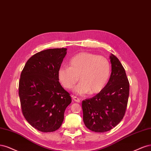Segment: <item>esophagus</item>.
I'll use <instances>...</instances> for the list:
<instances>
[{
    "label": "esophagus",
    "instance_id": "esophagus-1",
    "mask_svg": "<svg viewBox=\"0 0 151 151\" xmlns=\"http://www.w3.org/2000/svg\"><path fill=\"white\" fill-rule=\"evenodd\" d=\"M71 97H72V99L74 101H75L76 102H79L80 101V99L79 98H78L77 96H73V95H72L71 96Z\"/></svg>",
    "mask_w": 151,
    "mask_h": 151
}]
</instances>
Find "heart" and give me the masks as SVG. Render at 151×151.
<instances>
[{"label": "heart", "instance_id": "heart-1", "mask_svg": "<svg viewBox=\"0 0 151 151\" xmlns=\"http://www.w3.org/2000/svg\"><path fill=\"white\" fill-rule=\"evenodd\" d=\"M111 75V65L106 58L90 52H81L73 57L69 66H61L58 71V78L66 89L73 88L78 95L96 94L107 85Z\"/></svg>", "mask_w": 151, "mask_h": 151}]
</instances>
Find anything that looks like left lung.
I'll return each mask as SVG.
<instances>
[{"instance_id":"obj_1","label":"left lung","mask_w":151,"mask_h":151,"mask_svg":"<svg viewBox=\"0 0 151 151\" xmlns=\"http://www.w3.org/2000/svg\"><path fill=\"white\" fill-rule=\"evenodd\" d=\"M111 73L107 85L92 98L82 101L83 122L95 132H105L124 118L129 95V82L125 69L113 54L110 56Z\"/></svg>"}]
</instances>
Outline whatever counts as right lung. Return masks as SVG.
Listing matches in <instances>:
<instances>
[{"instance_id":"add662e5","label":"right lung","mask_w":151,"mask_h":151,"mask_svg":"<svg viewBox=\"0 0 151 151\" xmlns=\"http://www.w3.org/2000/svg\"><path fill=\"white\" fill-rule=\"evenodd\" d=\"M66 50L55 48L39 52L28 60L21 72L19 95L22 112L29 124L41 132L59 129L71 102L58 76Z\"/></svg>"}]
</instances>
